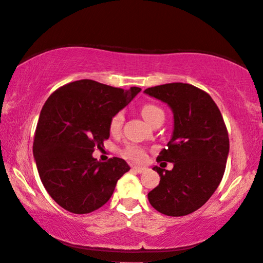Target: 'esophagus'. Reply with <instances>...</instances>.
Masks as SVG:
<instances>
[{
    "mask_svg": "<svg viewBox=\"0 0 263 263\" xmlns=\"http://www.w3.org/2000/svg\"><path fill=\"white\" fill-rule=\"evenodd\" d=\"M133 172H135V173H138V174H141V173H144L145 171H146V168H144V167H137V166H134L133 168Z\"/></svg>",
    "mask_w": 263,
    "mask_h": 263,
    "instance_id": "esophagus-1",
    "label": "esophagus"
}]
</instances>
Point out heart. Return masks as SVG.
Returning a JSON list of instances; mask_svg holds the SVG:
<instances>
[{
	"label": "heart",
	"instance_id": "b5f03b06",
	"mask_svg": "<svg viewBox=\"0 0 263 263\" xmlns=\"http://www.w3.org/2000/svg\"><path fill=\"white\" fill-rule=\"evenodd\" d=\"M141 113H142V117L144 118V120L147 123H150V125L156 120L157 118L163 117V111L161 108L159 106L155 105V104H150V103L144 104V105L142 106ZM123 122H125V113L122 111H118L112 116L110 120V125H108V127H110V132L113 134H117L120 132L123 126ZM123 156L133 161H143L145 160L146 153L140 146L128 145L127 147H125V150H123Z\"/></svg>",
	"mask_w": 263,
	"mask_h": 263
}]
</instances>
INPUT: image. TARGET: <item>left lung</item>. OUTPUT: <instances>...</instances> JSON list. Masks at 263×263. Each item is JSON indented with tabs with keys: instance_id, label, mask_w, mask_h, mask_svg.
I'll use <instances>...</instances> for the list:
<instances>
[{
	"instance_id": "left-lung-1",
	"label": "left lung",
	"mask_w": 263,
	"mask_h": 263,
	"mask_svg": "<svg viewBox=\"0 0 263 263\" xmlns=\"http://www.w3.org/2000/svg\"><path fill=\"white\" fill-rule=\"evenodd\" d=\"M144 92L166 103L174 115L171 141L157 158L174 167H153L160 182L147 193L148 201L168 216L191 214L210 199L223 177L229 153L223 118L209 93L189 83H166Z\"/></svg>"
}]
</instances>
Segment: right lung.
Returning a JSON list of instances; mask_svg holds the SVG:
<instances>
[{
    "label": "right lung",
    "mask_w": 263,
    "mask_h": 263,
    "mask_svg": "<svg viewBox=\"0 0 263 263\" xmlns=\"http://www.w3.org/2000/svg\"><path fill=\"white\" fill-rule=\"evenodd\" d=\"M93 80L74 81L52 92L40 113L33 155L40 178L57 204L87 214L110 199L117 182L130 170L121 158L101 162L92 157L110 137L112 116L138 92Z\"/></svg>",
    "instance_id": "add662e5"
}]
</instances>
